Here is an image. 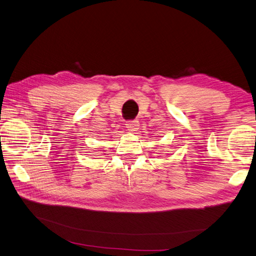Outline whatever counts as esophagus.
Returning <instances> with one entry per match:
<instances>
[{
    "instance_id": "obj_1",
    "label": "esophagus",
    "mask_w": 256,
    "mask_h": 256,
    "mask_svg": "<svg viewBox=\"0 0 256 256\" xmlns=\"http://www.w3.org/2000/svg\"><path fill=\"white\" fill-rule=\"evenodd\" d=\"M125 125L129 131H136L138 127V120H128V122H126Z\"/></svg>"
}]
</instances>
